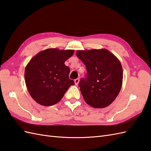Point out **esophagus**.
Instances as JSON below:
<instances>
[{
    "label": "esophagus",
    "instance_id": "34e87169",
    "mask_svg": "<svg viewBox=\"0 0 151 151\" xmlns=\"http://www.w3.org/2000/svg\"><path fill=\"white\" fill-rule=\"evenodd\" d=\"M79 81H80V79H79V78H76V79H75V80H74V82H75V85H78V83H79Z\"/></svg>",
    "mask_w": 151,
    "mask_h": 151
}]
</instances>
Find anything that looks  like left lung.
<instances>
[{
	"label": "left lung",
	"instance_id": "left-lung-1",
	"mask_svg": "<svg viewBox=\"0 0 151 151\" xmlns=\"http://www.w3.org/2000/svg\"><path fill=\"white\" fill-rule=\"evenodd\" d=\"M76 56L86 65V78L78 84L83 99L96 109L109 106L118 96L122 84L121 62L106 49L78 50Z\"/></svg>",
	"mask_w": 151,
	"mask_h": 151
}]
</instances>
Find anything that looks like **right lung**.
<instances>
[{
	"instance_id": "right-lung-1",
	"label": "right lung",
	"mask_w": 151,
	"mask_h": 151,
	"mask_svg": "<svg viewBox=\"0 0 151 151\" xmlns=\"http://www.w3.org/2000/svg\"><path fill=\"white\" fill-rule=\"evenodd\" d=\"M73 53V50L48 48L30 59L25 69V80L36 102L42 106L55 105L75 84L69 78V68L64 64Z\"/></svg>"
}]
</instances>
